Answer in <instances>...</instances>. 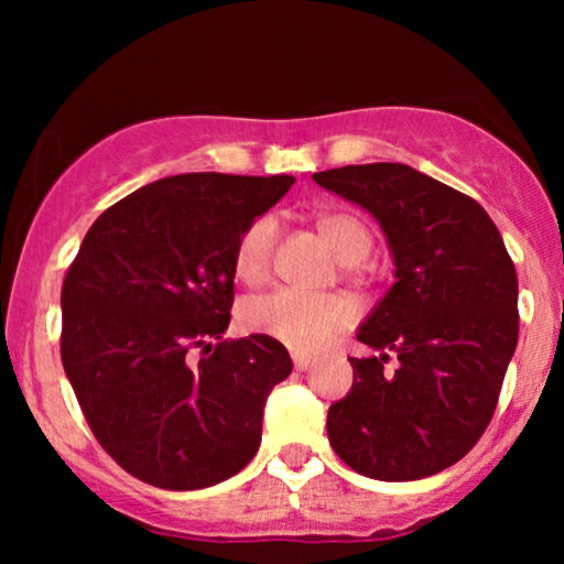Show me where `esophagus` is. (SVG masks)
I'll list each match as a JSON object with an SVG mask.
<instances>
[{
	"label": "esophagus",
	"mask_w": 564,
	"mask_h": 564,
	"mask_svg": "<svg viewBox=\"0 0 564 564\" xmlns=\"http://www.w3.org/2000/svg\"><path fill=\"white\" fill-rule=\"evenodd\" d=\"M310 364H313V360H310L307 355H300V352H294V368H296V371H307Z\"/></svg>",
	"instance_id": "1"
}]
</instances>
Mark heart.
Returning <instances> with one entry per match:
<instances>
[{"label": "heart", "mask_w": 564, "mask_h": 564, "mask_svg": "<svg viewBox=\"0 0 564 564\" xmlns=\"http://www.w3.org/2000/svg\"><path fill=\"white\" fill-rule=\"evenodd\" d=\"M318 230L332 246L336 260L347 270L364 262L373 249V232L364 217L352 212H323ZM278 246L275 217L251 219L232 249V270L246 286H257L270 275ZM246 332L270 336L296 352H313L339 336L352 323V304L339 294H300V291H273L254 296L241 307Z\"/></svg>", "instance_id": "b5f03b06"}]
</instances>
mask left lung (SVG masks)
Segmentation results:
<instances>
[{"label":"left lung","instance_id":"8db88e82","mask_svg":"<svg viewBox=\"0 0 564 564\" xmlns=\"http://www.w3.org/2000/svg\"><path fill=\"white\" fill-rule=\"evenodd\" d=\"M379 219L394 286L360 326L379 358H349L352 390L328 408V443L349 469L403 482L462 462L488 430L520 334L517 270L475 198L405 164L315 172ZM387 351L399 355L387 372Z\"/></svg>","mask_w":564,"mask_h":564}]
</instances>
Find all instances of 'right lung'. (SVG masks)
<instances>
[{
	"label": "right lung",
	"instance_id": "add662e5",
	"mask_svg": "<svg viewBox=\"0 0 564 564\" xmlns=\"http://www.w3.org/2000/svg\"><path fill=\"white\" fill-rule=\"evenodd\" d=\"M294 177L193 172L116 200L61 291V358L102 451L138 480L196 490L254 458L262 408L291 373L281 341H225L232 249Z\"/></svg>",
	"mask_w": 564,
	"mask_h": 564
}]
</instances>
